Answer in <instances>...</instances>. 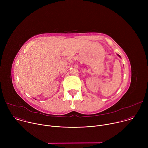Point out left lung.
Instances as JSON below:
<instances>
[{
    "mask_svg": "<svg viewBox=\"0 0 148 148\" xmlns=\"http://www.w3.org/2000/svg\"><path fill=\"white\" fill-rule=\"evenodd\" d=\"M118 56H119V55H118ZM119 56V57H120V56Z\"/></svg>",
    "mask_w": 148,
    "mask_h": 148,
    "instance_id": "8db88e82",
    "label": "left lung"
}]
</instances>
